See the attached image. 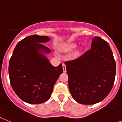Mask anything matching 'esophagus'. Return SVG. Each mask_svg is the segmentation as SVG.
Returning a JSON list of instances; mask_svg holds the SVG:
<instances>
[{"mask_svg":"<svg viewBox=\"0 0 122 122\" xmlns=\"http://www.w3.org/2000/svg\"><path fill=\"white\" fill-rule=\"evenodd\" d=\"M63 71H64V72H66V64H64V63H63Z\"/></svg>","mask_w":122,"mask_h":122,"instance_id":"1","label":"esophagus"}]
</instances>
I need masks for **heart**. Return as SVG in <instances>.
Masks as SVG:
<instances>
[{
    "label": "heart",
    "instance_id": "heart-1",
    "mask_svg": "<svg viewBox=\"0 0 122 122\" xmlns=\"http://www.w3.org/2000/svg\"><path fill=\"white\" fill-rule=\"evenodd\" d=\"M77 47V44L75 43H71L67 44L66 45L64 46L62 48L63 51L65 52H71L74 49ZM78 54V52L76 53V55Z\"/></svg>",
    "mask_w": 122,
    "mask_h": 122
}]
</instances>
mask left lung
Instances as JSON below:
<instances>
[{
    "mask_svg": "<svg viewBox=\"0 0 122 122\" xmlns=\"http://www.w3.org/2000/svg\"><path fill=\"white\" fill-rule=\"evenodd\" d=\"M65 64L69 91L79 104L92 105L101 102L111 91L116 64L110 46L101 38L95 36L89 50Z\"/></svg>",
    "mask_w": 122,
    "mask_h": 122,
    "instance_id": "8db88e82",
    "label": "left lung"
}]
</instances>
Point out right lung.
Returning <instances> with one entry per match:
<instances>
[{
	"mask_svg": "<svg viewBox=\"0 0 122 122\" xmlns=\"http://www.w3.org/2000/svg\"><path fill=\"white\" fill-rule=\"evenodd\" d=\"M48 36L37 35L26 36L15 46L9 65L12 87L24 102L39 104L46 102L63 69L62 64L53 66L44 54L51 50L42 43Z\"/></svg>",
	"mask_w": 122,
	"mask_h": 122,
	"instance_id": "right-lung-1",
	"label": "right lung"
}]
</instances>
